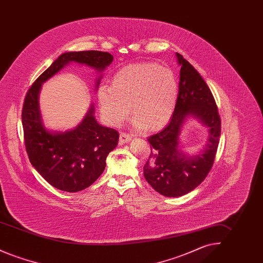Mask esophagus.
Here are the masks:
<instances>
[{"label":"esophagus","mask_w":263,"mask_h":263,"mask_svg":"<svg viewBox=\"0 0 263 263\" xmlns=\"http://www.w3.org/2000/svg\"><path fill=\"white\" fill-rule=\"evenodd\" d=\"M131 139H132V135H131V134H129V133H126V132H121V133H120V136H119V141H120V143H121V144L129 142Z\"/></svg>","instance_id":"1"}]
</instances>
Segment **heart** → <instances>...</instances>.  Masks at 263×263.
<instances>
[{
	"label": "heart",
	"instance_id": "obj_1",
	"mask_svg": "<svg viewBox=\"0 0 263 263\" xmlns=\"http://www.w3.org/2000/svg\"><path fill=\"white\" fill-rule=\"evenodd\" d=\"M178 83L172 70L153 62L130 64L113 76L112 86H101L98 101L103 118L119 125L130 112L135 125L158 130L175 112Z\"/></svg>",
	"mask_w": 263,
	"mask_h": 263
}]
</instances>
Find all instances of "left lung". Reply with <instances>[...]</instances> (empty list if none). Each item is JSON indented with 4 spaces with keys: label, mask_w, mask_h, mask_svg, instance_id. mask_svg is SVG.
<instances>
[{
    "label": "left lung",
    "mask_w": 263,
    "mask_h": 263,
    "mask_svg": "<svg viewBox=\"0 0 263 263\" xmlns=\"http://www.w3.org/2000/svg\"><path fill=\"white\" fill-rule=\"evenodd\" d=\"M180 68L178 97L171 122L148 138L151 153L144 176L152 187L166 197H178L192 191L212 168L221 135V118L212 92L194 67L176 53ZM188 115L209 127L210 139L200 154L184 155L179 149V133Z\"/></svg>",
    "instance_id": "left-lung-1"
}]
</instances>
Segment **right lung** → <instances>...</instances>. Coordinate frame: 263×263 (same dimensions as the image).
<instances>
[{
    "mask_svg": "<svg viewBox=\"0 0 263 263\" xmlns=\"http://www.w3.org/2000/svg\"><path fill=\"white\" fill-rule=\"evenodd\" d=\"M112 60L108 52L64 53L38 77L25 95L22 111L25 150L35 170L57 189L78 192L91 185L104 171L106 157L116 147L119 133L98 123L92 105L74 130L64 133L47 131L42 124L38 105L41 84L68 63L86 64L101 71Z\"/></svg>",
    "mask_w": 263,
    "mask_h": 263,
    "instance_id": "right-lung-1",
    "label": "right lung"
}]
</instances>
